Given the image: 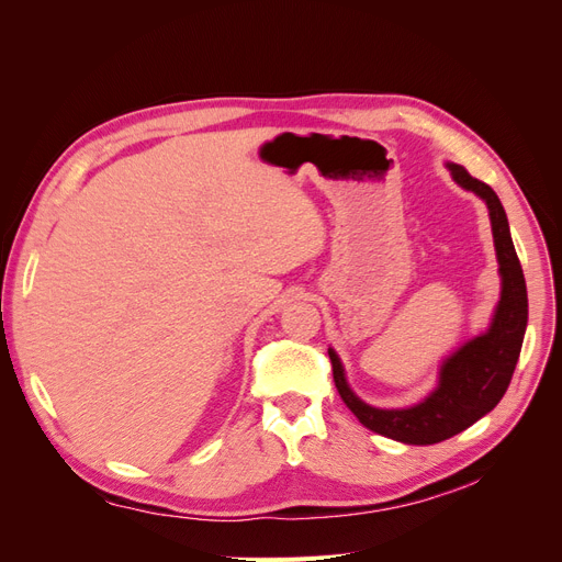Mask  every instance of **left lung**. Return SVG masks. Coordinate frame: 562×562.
<instances>
[{
    "label": "left lung",
    "mask_w": 562,
    "mask_h": 562,
    "mask_svg": "<svg viewBox=\"0 0 562 562\" xmlns=\"http://www.w3.org/2000/svg\"><path fill=\"white\" fill-rule=\"evenodd\" d=\"M448 168L452 180L481 196L490 211L502 277V295L490 328L448 356L440 366L438 386L427 398L411 407H396V411L372 407L356 396L347 384L342 361L328 349L335 386L349 411L370 431L407 446L440 443L487 415L502 401L514 378L527 328V288L502 201L490 184L473 178L464 166L448 164Z\"/></svg>",
    "instance_id": "1"
}]
</instances>
